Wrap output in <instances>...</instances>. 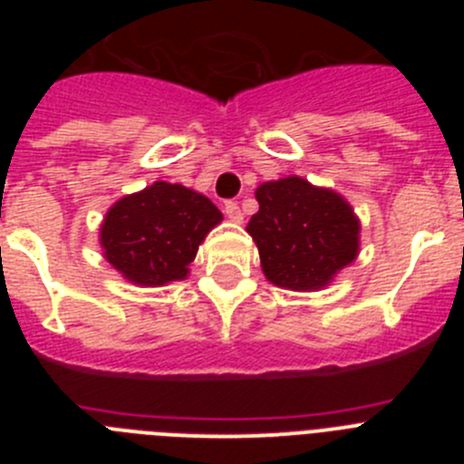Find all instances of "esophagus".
<instances>
[{
  "label": "esophagus",
  "mask_w": 464,
  "mask_h": 464,
  "mask_svg": "<svg viewBox=\"0 0 464 464\" xmlns=\"http://www.w3.org/2000/svg\"><path fill=\"white\" fill-rule=\"evenodd\" d=\"M223 211H225V216L232 220V223H241V220H244V213H241L239 204H237V202H225Z\"/></svg>",
  "instance_id": "obj_1"
}]
</instances>
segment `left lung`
Instances as JSON below:
<instances>
[{
    "instance_id": "1",
    "label": "left lung",
    "mask_w": 464,
    "mask_h": 464,
    "mask_svg": "<svg viewBox=\"0 0 464 464\" xmlns=\"http://www.w3.org/2000/svg\"><path fill=\"white\" fill-rule=\"evenodd\" d=\"M256 199L260 208L246 229L262 272L278 288H323L358 256L360 220L334 190L288 176L262 183Z\"/></svg>"
}]
</instances>
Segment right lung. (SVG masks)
Returning a JSON list of instances; mask_svg holds the SVG:
<instances>
[{"label":"right lung","instance_id":"1","mask_svg":"<svg viewBox=\"0 0 464 464\" xmlns=\"http://www.w3.org/2000/svg\"><path fill=\"white\" fill-rule=\"evenodd\" d=\"M220 220L223 213L208 197L179 183L155 181L109 208L100 244L127 281L155 288L188 276L197 248Z\"/></svg>","mask_w":464,"mask_h":464}]
</instances>
